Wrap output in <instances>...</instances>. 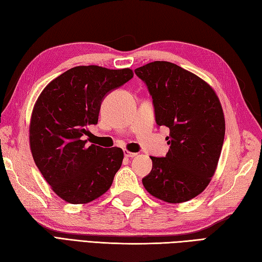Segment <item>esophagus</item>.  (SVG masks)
<instances>
[{"label": "esophagus", "mask_w": 262, "mask_h": 262, "mask_svg": "<svg viewBox=\"0 0 262 262\" xmlns=\"http://www.w3.org/2000/svg\"><path fill=\"white\" fill-rule=\"evenodd\" d=\"M124 153H125V157H126V158H134V157L137 156V153L130 152V151H128V150H125Z\"/></svg>", "instance_id": "34e87169"}]
</instances>
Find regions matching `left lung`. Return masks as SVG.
Masks as SVG:
<instances>
[{
	"instance_id": "obj_1",
	"label": "left lung",
	"mask_w": 262,
	"mask_h": 262,
	"mask_svg": "<svg viewBox=\"0 0 262 262\" xmlns=\"http://www.w3.org/2000/svg\"><path fill=\"white\" fill-rule=\"evenodd\" d=\"M152 95L159 126H166L170 148L150 157L143 178L146 191L167 203H182L202 193L216 172L225 137V117L216 92L195 74L168 61L135 69Z\"/></svg>"
}]
</instances>
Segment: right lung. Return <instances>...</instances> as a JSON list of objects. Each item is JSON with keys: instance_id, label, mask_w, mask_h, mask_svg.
<instances>
[{"instance_id": "obj_1", "label": "right lung", "mask_w": 262, "mask_h": 262, "mask_svg": "<svg viewBox=\"0 0 262 262\" xmlns=\"http://www.w3.org/2000/svg\"><path fill=\"white\" fill-rule=\"evenodd\" d=\"M129 68L78 66L45 86L33 107L29 146L52 191L71 204H85L109 189L121 167L120 147L86 145L107 92L133 78Z\"/></svg>"}]
</instances>
